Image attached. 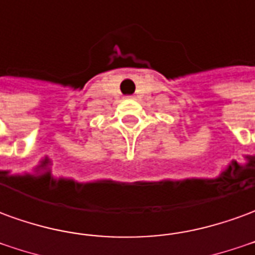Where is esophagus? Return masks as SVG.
<instances>
[{"label":"esophagus","mask_w":255,"mask_h":255,"mask_svg":"<svg viewBox=\"0 0 255 255\" xmlns=\"http://www.w3.org/2000/svg\"><path fill=\"white\" fill-rule=\"evenodd\" d=\"M129 100H132V98H131V97H129Z\"/></svg>","instance_id":"esophagus-1"}]
</instances>
